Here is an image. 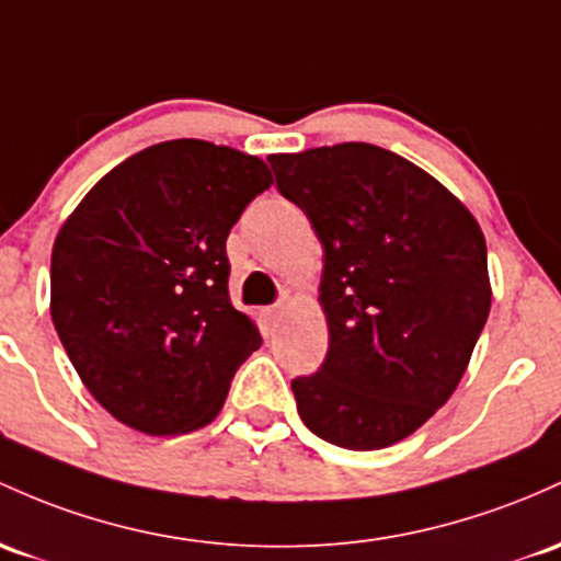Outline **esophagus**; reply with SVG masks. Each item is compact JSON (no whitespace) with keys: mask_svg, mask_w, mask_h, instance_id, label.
Returning <instances> with one entry per match:
<instances>
[{"mask_svg":"<svg viewBox=\"0 0 561 561\" xmlns=\"http://www.w3.org/2000/svg\"><path fill=\"white\" fill-rule=\"evenodd\" d=\"M263 313H266V324H268V328H276V322H279L282 313H285V306H279V304L268 306V309L263 311Z\"/></svg>","mask_w":561,"mask_h":561,"instance_id":"obj_1","label":"esophagus"}]
</instances>
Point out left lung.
<instances>
[{
	"label": "left lung",
	"instance_id": "obj_1",
	"mask_svg": "<svg viewBox=\"0 0 561 561\" xmlns=\"http://www.w3.org/2000/svg\"><path fill=\"white\" fill-rule=\"evenodd\" d=\"M324 250L330 348L293 378L300 421L346 450L404 439L450 399L490 313L488 244L439 181L373 144L268 157Z\"/></svg>",
	"mask_w": 561,
	"mask_h": 561
}]
</instances>
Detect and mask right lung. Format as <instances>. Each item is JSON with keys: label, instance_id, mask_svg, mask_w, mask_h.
Segmentation results:
<instances>
[{"label": "right lung", "instance_id": "1", "mask_svg": "<svg viewBox=\"0 0 561 561\" xmlns=\"http://www.w3.org/2000/svg\"><path fill=\"white\" fill-rule=\"evenodd\" d=\"M274 178L257 157L164 140L116 164L53 248L55 332L116 421L172 436L210 423L263 337L231 306L226 239Z\"/></svg>", "mask_w": 561, "mask_h": 561}]
</instances>
